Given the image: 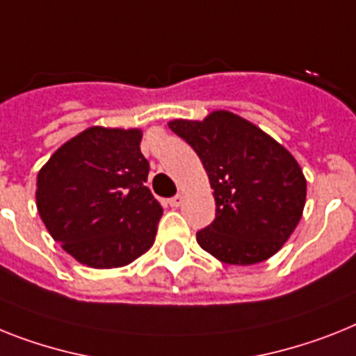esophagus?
<instances>
[{"mask_svg": "<svg viewBox=\"0 0 356 356\" xmlns=\"http://www.w3.org/2000/svg\"><path fill=\"white\" fill-rule=\"evenodd\" d=\"M181 204H184V196L181 195H176L169 200V205H171V207H180Z\"/></svg>", "mask_w": 356, "mask_h": 356, "instance_id": "34e87169", "label": "esophagus"}]
</instances>
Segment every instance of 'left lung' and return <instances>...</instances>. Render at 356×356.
<instances>
[{"instance_id": "8db88e82", "label": "left lung", "mask_w": 356, "mask_h": 356, "mask_svg": "<svg viewBox=\"0 0 356 356\" xmlns=\"http://www.w3.org/2000/svg\"><path fill=\"white\" fill-rule=\"evenodd\" d=\"M214 189L216 218L196 233L200 248L220 262L251 266L273 257L302 218L305 184L298 161L277 140L229 111L204 122L172 120Z\"/></svg>"}]
</instances>
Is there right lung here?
<instances>
[{
    "mask_svg": "<svg viewBox=\"0 0 356 356\" xmlns=\"http://www.w3.org/2000/svg\"><path fill=\"white\" fill-rule=\"evenodd\" d=\"M140 129L89 127L38 172V213L79 264L122 267L151 248L163 209L149 187Z\"/></svg>",
    "mask_w": 356,
    "mask_h": 356,
    "instance_id": "add662e5",
    "label": "right lung"
}]
</instances>
